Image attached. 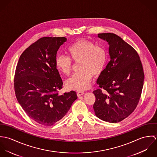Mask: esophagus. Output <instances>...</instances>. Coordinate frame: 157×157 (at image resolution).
<instances>
[{
    "label": "esophagus",
    "mask_w": 157,
    "mask_h": 157,
    "mask_svg": "<svg viewBox=\"0 0 157 157\" xmlns=\"http://www.w3.org/2000/svg\"><path fill=\"white\" fill-rule=\"evenodd\" d=\"M83 94H84V92H82V91H78V92H77V95L78 97H80V96H81V95H82Z\"/></svg>",
    "instance_id": "34e87169"
}]
</instances>
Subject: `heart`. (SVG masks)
I'll return each instance as SVG.
<instances>
[{
  "mask_svg": "<svg viewBox=\"0 0 157 157\" xmlns=\"http://www.w3.org/2000/svg\"><path fill=\"white\" fill-rule=\"evenodd\" d=\"M69 57L59 56L56 59V67L65 75L71 73L72 62L78 63L80 72L74 74L67 82L69 90H84L90 86L92 75L97 77L104 71L108 62V52L106 49L96 45L86 39H81L71 45L67 49Z\"/></svg>",
  "mask_w": 157,
  "mask_h": 157,
  "instance_id": "heart-1",
  "label": "heart"
}]
</instances>
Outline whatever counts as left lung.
<instances>
[{"label":"left lung","mask_w":157,"mask_h":157,"mask_svg":"<svg viewBox=\"0 0 157 157\" xmlns=\"http://www.w3.org/2000/svg\"><path fill=\"white\" fill-rule=\"evenodd\" d=\"M109 45L111 60L99 76L93 108L100 119L117 123L134 111L140 101L144 75L134 48L113 33L98 34Z\"/></svg>","instance_id":"8db88e82"}]
</instances>
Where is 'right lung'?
<instances>
[{
    "label": "right lung",
    "instance_id": "1",
    "mask_svg": "<svg viewBox=\"0 0 157 157\" xmlns=\"http://www.w3.org/2000/svg\"><path fill=\"white\" fill-rule=\"evenodd\" d=\"M66 41L64 37L39 39L23 52L16 68L17 100L30 118L44 126H52L62 119L77 98L72 90L59 95L63 83L56 59Z\"/></svg>",
    "mask_w": 157,
    "mask_h": 157
}]
</instances>
